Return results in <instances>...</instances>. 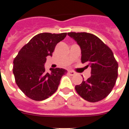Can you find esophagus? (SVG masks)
<instances>
[{
    "label": "esophagus",
    "instance_id": "esophagus-1",
    "mask_svg": "<svg viewBox=\"0 0 129 129\" xmlns=\"http://www.w3.org/2000/svg\"><path fill=\"white\" fill-rule=\"evenodd\" d=\"M68 73V74H69V75H72V76L75 75L76 74V73H75V72H74V71H73V70H69Z\"/></svg>",
    "mask_w": 129,
    "mask_h": 129
}]
</instances>
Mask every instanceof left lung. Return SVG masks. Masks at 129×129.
Here are the masks:
<instances>
[{
  "label": "left lung",
  "instance_id": "obj_1",
  "mask_svg": "<svg viewBox=\"0 0 129 129\" xmlns=\"http://www.w3.org/2000/svg\"><path fill=\"white\" fill-rule=\"evenodd\" d=\"M81 50V63L91 68V76L77 85V92L90 102H97L108 96L117 78L118 63L111 48L95 35L87 32H68Z\"/></svg>",
  "mask_w": 129,
  "mask_h": 129
}]
</instances>
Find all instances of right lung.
<instances>
[{
  "label": "right lung",
  "instance_id": "right-lung-1",
  "mask_svg": "<svg viewBox=\"0 0 129 129\" xmlns=\"http://www.w3.org/2000/svg\"><path fill=\"white\" fill-rule=\"evenodd\" d=\"M66 35V32L40 33L18 52L13 61V73L17 86L27 97L42 101L56 91L67 70L56 68H50V73H47L44 64L46 57L52 55L56 44Z\"/></svg>",
  "mask_w": 129,
  "mask_h": 129
}]
</instances>
